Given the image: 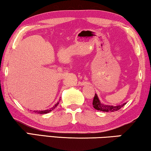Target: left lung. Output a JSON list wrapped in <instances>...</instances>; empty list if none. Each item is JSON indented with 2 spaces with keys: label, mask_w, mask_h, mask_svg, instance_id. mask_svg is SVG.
<instances>
[{
  "label": "left lung",
  "mask_w": 151,
  "mask_h": 151,
  "mask_svg": "<svg viewBox=\"0 0 151 151\" xmlns=\"http://www.w3.org/2000/svg\"><path fill=\"white\" fill-rule=\"evenodd\" d=\"M126 103L122 105H118V106H110V105H104L102 104L99 100L98 96L95 94V96L93 100V105L94 109L96 110L100 111H104V112H113V111H118L123 106H124Z\"/></svg>",
  "instance_id": "obj_1"
}]
</instances>
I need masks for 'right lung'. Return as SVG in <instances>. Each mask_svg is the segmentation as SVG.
Returning <instances> with one entry per match:
<instances>
[{"label":"right lung","instance_id":"1","mask_svg":"<svg viewBox=\"0 0 151 151\" xmlns=\"http://www.w3.org/2000/svg\"><path fill=\"white\" fill-rule=\"evenodd\" d=\"M58 104H59V102H58L56 104H55L54 106L52 107V108H51L49 109H47V110H43V111H34V112L38 113V114H45V113H48L49 112H51V111H53V109H54L55 107L58 106Z\"/></svg>","mask_w":151,"mask_h":151}]
</instances>
